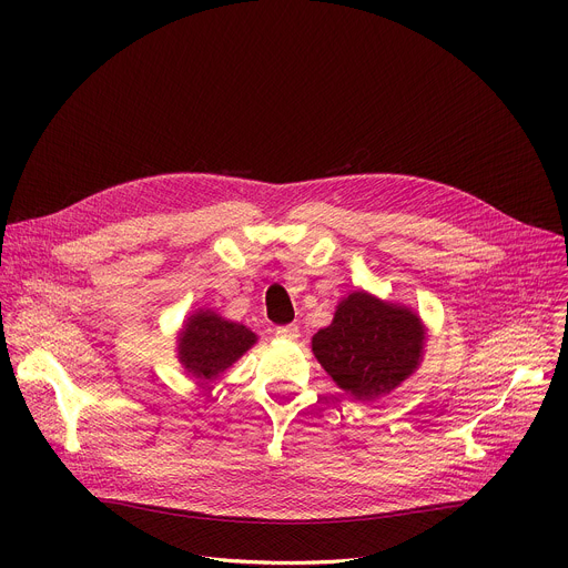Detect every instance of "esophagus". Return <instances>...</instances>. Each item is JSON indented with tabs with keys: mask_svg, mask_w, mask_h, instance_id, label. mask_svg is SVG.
<instances>
[{
	"mask_svg": "<svg viewBox=\"0 0 568 568\" xmlns=\"http://www.w3.org/2000/svg\"><path fill=\"white\" fill-rule=\"evenodd\" d=\"M276 337L292 342V339L298 337V326H296V323H290V326H281V328H276Z\"/></svg>",
	"mask_w": 568,
	"mask_h": 568,
	"instance_id": "esophagus-1",
	"label": "esophagus"
}]
</instances>
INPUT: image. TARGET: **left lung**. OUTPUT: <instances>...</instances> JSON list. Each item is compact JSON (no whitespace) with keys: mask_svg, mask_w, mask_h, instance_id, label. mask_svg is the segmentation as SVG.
Masks as SVG:
<instances>
[{"mask_svg":"<svg viewBox=\"0 0 568 568\" xmlns=\"http://www.w3.org/2000/svg\"><path fill=\"white\" fill-rule=\"evenodd\" d=\"M423 342L425 328L412 310L355 292L339 303L331 326L312 337V351L339 388L375 399L416 371Z\"/></svg>","mask_w":568,"mask_h":568,"instance_id":"left-lung-1","label":"left lung"}]
</instances>
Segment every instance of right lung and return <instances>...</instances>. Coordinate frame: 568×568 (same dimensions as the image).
Wrapping results in <instances>:
<instances>
[{"instance_id": "add662e5", "label": "right lung", "mask_w": 568, "mask_h": 568, "mask_svg": "<svg viewBox=\"0 0 568 568\" xmlns=\"http://www.w3.org/2000/svg\"><path fill=\"white\" fill-rule=\"evenodd\" d=\"M254 342L256 335L250 328L224 321L209 310H200L191 316L180 337V362L191 375L211 379L229 368L242 353H247Z\"/></svg>"}]
</instances>
